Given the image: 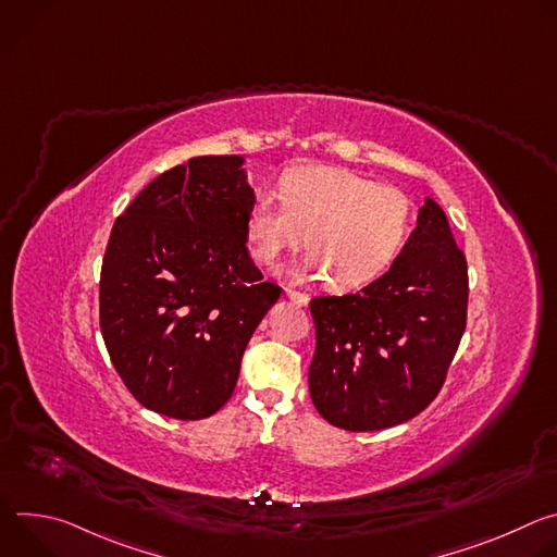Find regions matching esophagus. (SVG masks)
Instances as JSON below:
<instances>
[{"label": "esophagus", "instance_id": "34e87169", "mask_svg": "<svg viewBox=\"0 0 557 557\" xmlns=\"http://www.w3.org/2000/svg\"><path fill=\"white\" fill-rule=\"evenodd\" d=\"M286 297H288L290 301H295L297 306H306V304H308V295H306V293H301V290L286 288Z\"/></svg>", "mask_w": 557, "mask_h": 557}]
</instances>
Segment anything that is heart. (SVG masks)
<instances>
[{
    "label": "heart",
    "mask_w": 557,
    "mask_h": 557,
    "mask_svg": "<svg viewBox=\"0 0 557 557\" xmlns=\"http://www.w3.org/2000/svg\"><path fill=\"white\" fill-rule=\"evenodd\" d=\"M412 200L344 168H299L280 181V198L260 189L247 213V243L260 264L286 249H310L290 271L331 273L337 288H357L396 260L412 228Z\"/></svg>",
    "instance_id": "b5f03b06"
}]
</instances>
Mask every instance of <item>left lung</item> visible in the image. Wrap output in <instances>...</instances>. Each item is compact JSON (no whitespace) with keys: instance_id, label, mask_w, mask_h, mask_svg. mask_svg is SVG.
Here are the masks:
<instances>
[{"instance_id":"left-lung-1","label":"left lung","mask_w":557,"mask_h":557,"mask_svg":"<svg viewBox=\"0 0 557 557\" xmlns=\"http://www.w3.org/2000/svg\"><path fill=\"white\" fill-rule=\"evenodd\" d=\"M467 260L445 211L425 198L387 273L342 297L310 299V399L331 425L406 423L441 392L467 324Z\"/></svg>"}]
</instances>
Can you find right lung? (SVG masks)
<instances>
[{
    "instance_id": "1",
    "label": "right lung",
    "mask_w": 557,
    "mask_h": 557,
    "mask_svg": "<svg viewBox=\"0 0 557 557\" xmlns=\"http://www.w3.org/2000/svg\"><path fill=\"white\" fill-rule=\"evenodd\" d=\"M243 156H196L116 218L99 284L110 359L151 412L198 421L233 394L245 348L282 288L247 249Z\"/></svg>"
}]
</instances>
